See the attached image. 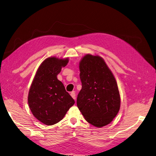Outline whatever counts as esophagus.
Here are the masks:
<instances>
[{
    "instance_id": "1",
    "label": "esophagus",
    "mask_w": 156,
    "mask_h": 156,
    "mask_svg": "<svg viewBox=\"0 0 156 156\" xmlns=\"http://www.w3.org/2000/svg\"><path fill=\"white\" fill-rule=\"evenodd\" d=\"M70 94H71V96H72V97L75 100H76V96H75V91L72 92H71Z\"/></svg>"
}]
</instances>
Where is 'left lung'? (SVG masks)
Wrapping results in <instances>:
<instances>
[{
  "label": "left lung",
  "mask_w": 156,
  "mask_h": 156,
  "mask_svg": "<svg viewBox=\"0 0 156 156\" xmlns=\"http://www.w3.org/2000/svg\"><path fill=\"white\" fill-rule=\"evenodd\" d=\"M82 88L77 105L85 120L101 127L112 121L120 110V98L116 79L104 60L87 55L79 63Z\"/></svg>",
  "instance_id": "obj_1"
}]
</instances>
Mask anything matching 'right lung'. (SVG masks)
Returning <instances> with one entry per match:
<instances>
[{
  "mask_svg": "<svg viewBox=\"0 0 156 156\" xmlns=\"http://www.w3.org/2000/svg\"><path fill=\"white\" fill-rule=\"evenodd\" d=\"M68 62V58H48L40 66L32 83L28 103L32 115L45 125H53L62 120L75 103L57 79Z\"/></svg>",
  "mask_w": 156,
  "mask_h": 156,
  "instance_id": "1",
  "label": "right lung"
}]
</instances>
